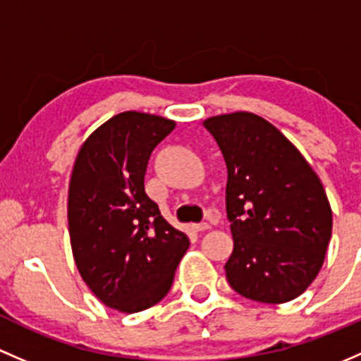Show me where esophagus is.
I'll return each instance as SVG.
<instances>
[{
    "label": "esophagus",
    "mask_w": 361,
    "mask_h": 361,
    "mask_svg": "<svg viewBox=\"0 0 361 361\" xmlns=\"http://www.w3.org/2000/svg\"><path fill=\"white\" fill-rule=\"evenodd\" d=\"M192 229H195L196 233H205L210 229V224H207V222H202V224H195L192 226Z\"/></svg>",
    "instance_id": "obj_1"
}]
</instances>
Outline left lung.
<instances>
[{"label": "left lung", "mask_w": 361, "mask_h": 361, "mask_svg": "<svg viewBox=\"0 0 361 361\" xmlns=\"http://www.w3.org/2000/svg\"><path fill=\"white\" fill-rule=\"evenodd\" d=\"M203 126L228 169L229 285L257 302L295 299L317 278L332 236V208L322 180L290 140L257 114H217Z\"/></svg>", "instance_id": "8db88e82"}]
</instances>
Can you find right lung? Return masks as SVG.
Returning <instances> with one entry per match:
<instances>
[{
    "label": "right lung",
    "instance_id": "right-lung-1",
    "mask_svg": "<svg viewBox=\"0 0 361 361\" xmlns=\"http://www.w3.org/2000/svg\"><path fill=\"white\" fill-rule=\"evenodd\" d=\"M176 128L158 114L125 111L87 137L69 180L73 257L85 283L120 313L154 306L189 247L144 191L153 149Z\"/></svg>",
    "mask_w": 361,
    "mask_h": 361
}]
</instances>
